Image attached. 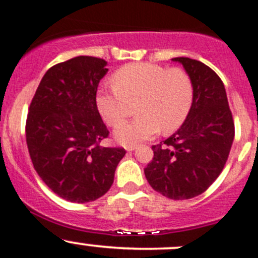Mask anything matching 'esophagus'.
Returning <instances> with one entry per match:
<instances>
[{"label": "esophagus", "instance_id": "1", "mask_svg": "<svg viewBox=\"0 0 258 258\" xmlns=\"http://www.w3.org/2000/svg\"><path fill=\"white\" fill-rule=\"evenodd\" d=\"M137 148V146H126V151L131 152V151H135Z\"/></svg>", "mask_w": 258, "mask_h": 258}]
</instances>
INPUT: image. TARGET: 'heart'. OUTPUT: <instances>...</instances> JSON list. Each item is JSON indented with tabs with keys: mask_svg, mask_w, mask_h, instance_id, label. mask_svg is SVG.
Masks as SVG:
<instances>
[{
	"mask_svg": "<svg viewBox=\"0 0 258 258\" xmlns=\"http://www.w3.org/2000/svg\"><path fill=\"white\" fill-rule=\"evenodd\" d=\"M113 90H99L95 102L102 120L116 126L125 117L128 104L137 102L135 120L118 125L113 136L124 146L150 140L162 130L175 131L193 102V83L180 68L152 63L127 64L113 73Z\"/></svg>",
	"mask_w": 258,
	"mask_h": 258,
	"instance_id": "heart-1",
	"label": "heart"
}]
</instances>
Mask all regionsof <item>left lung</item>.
<instances>
[{
  "label": "left lung",
  "mask_w": 258,
  "mask_h": 258,
  "mask_svg": "<svg viewBox=\"0 0 258 258\" xmlns=\"http://www.w3.org/2000/svg\"><path fill=\"white\" fill-rule=\"evenodd\" d=\"M193 83L190 111L177 132L152 146L154 157L145 168L156 191L174 200L198 197L224 169L235 136L226 91L213 69L190 58H173Z\"/></svg>",
  "instance_id": "8db88e82"
}]
</instances>
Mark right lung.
Here are the masks:
<instances>
[{"instance_id": "1", "label": "right lung", "mask_w": 258, "mask_h": 258, "mask_svg": "<svg viewBox=\"0 0 258 258\" xmlns=\"http://www.w3.org/2000/svg\"><path fill=\"white\" fill-rule=\"evenodd\" d=\"M107 61L80 55L51 67L29 106L26 141L34 169L56 195L89 203L107 193L123 148L100 146L108 136L95 96Z\"/></svg>"}]
</instances>
